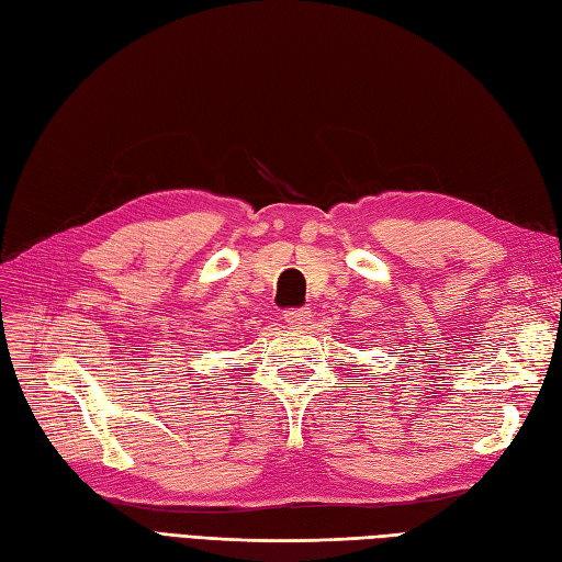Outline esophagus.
<instances>
[{"label": "esophagus", "mask_w": 562, "mask_h": 562, "mask_svg": "<svg viewBox=\"0 0 562 562\" xmlns=\"http://www.w3.org/2000/svg\"><path fill=\"white\" fill-rule=\"evenodd\" d=\"M311 321V311L308 308H290L284 311V323L292 327H304Z\"/></svg>", "instance_id": "esophagus-1"}]
</instances>
